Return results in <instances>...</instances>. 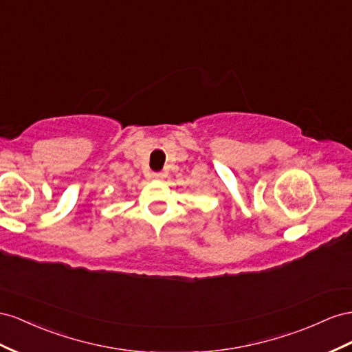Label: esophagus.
Masks as SVG:
<instances>
[{
	"label": "esophagus",
	"instance_id": "1",
	"mask_svg": "<svg viewBox=\"0 0 352 352\" xmlns=\"http://www.w3.org/2000/svg\"><path fill=\"white\" fill-rule=\"evenodd\" d=\"M152 178L156 179V182H160V179L165 178V174H164V173H153V174H152Z\"/></svg>",
	"mask_w": 352,
	"mask_h": 352
}]
</instances>
